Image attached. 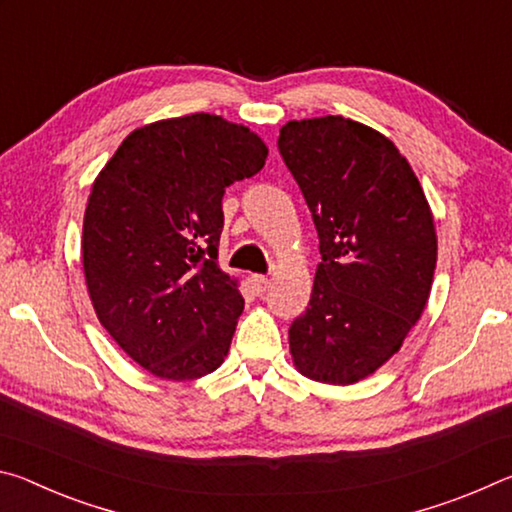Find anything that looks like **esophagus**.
<instances>
[{
    "label": "esophagus",
    "mask_w": 512,
    "mask_h": 512,
    "mask_svg": "<svg viewBox=\"0 0 512 512\" xmlns=\"http://www.w3.org/2000/svg\"><path fill=\"white\" fill-rule=\"evenodd\" d=\"M250 284H253L255 293H259V296H262V293L268 287V277L266 275H253V277H250Z\"/></svg>",
    "instance_id": "34e87169"
}]
</instances>
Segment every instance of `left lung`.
I'll list each match as a JSON object with an SVG mask.
<instances>
[{
    "mask_svg": "<svg viewBox=\"0 0 512 512\" xmlns=\"http://www.w3.org/2000/svg\"><path fill=\"white\" fill-rule=\"evenodd\" d=\"M277 149L323 255L309 307L289 327L293 366L320 384H357L402 348L427 307L438 255L431 207L397 146L359 121H289Z\"/></svg>",
    "mask_w": 512,
    "mask_h": 512,
    "instance_id": "obj_1",
    "label": "left lung"
}]
</instances>
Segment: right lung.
<instances>
[{
  "mask_svg": "<svg viewBox=\"0 0 512 512\" xmlns=\"http://www.w3.org/2000/svg\"><path fill=\"white\" fill-rule=\"evenodd\" d=\"M266 155L250 128L196 112L137 128L94 180L85 284L99 323L151 375L198 379L228 354L244 298L216 264L221 201Z\"/></svg>",
  "mask_w": 512,
  "mask_h": 512,
  "instance_id": "obj_1",
  "label": "right lung"
}]
</instances>
